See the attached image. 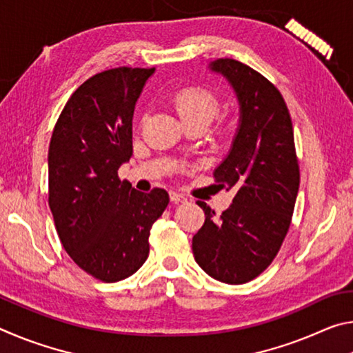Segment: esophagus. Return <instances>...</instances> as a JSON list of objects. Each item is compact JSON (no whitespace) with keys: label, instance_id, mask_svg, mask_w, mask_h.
I'll list each match as a JSON object with an SVG mask.
<instances>
[{"label":"esophagus","instance_id":"34e87169","mask_svg":"<svg viewBox=\"0 0 353 353\" xmlns=\"http://www.w3.org/2000/svg\"><path fill=\"white\" fill-rule=\"evenodd\" d=\"M170 198H171V201H172V202H185V201H187V198H185L183 194L177 193V191H171V193H170Z\"/></svg>","mask_w":353,"mask_h":353}]
</instances>
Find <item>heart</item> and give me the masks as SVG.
Wrapping results in <instances>:
<instances>
[{
    "instance_id": "obj_1",
    "label": "heart",
    "mask_w": 353,
    "mask_h": 353,
    "mask_svg": "<svg viewBox=\"0 0 353 353\" xmlns=\"http://www.w3.org/2000/svg\"><path fill=\"white\" fill-rule=\"evenodd\" d=\"M172 104L183 123L202 121L208 124L219 109L216 94L205 87L182 88L174 94Z\"/></svg>"
}]
</instances>
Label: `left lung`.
<instances>
[{"label":"left lung","instance_id":"8db88e82","mask_svg":"<svg viewBox=\"0 0 353 353\" xmlns=\"http://www.w3.org/2000/svg\"><path fill=\"white\" fill-rule=\"evenodd\" d=\"M208 68L236 94L240 121L229 154L213 171L219 188L234 190L216 218L205 202V223L193 236V255L208 276L240 285L271 265L290 229L299 191L291 117L282 94L248 65L216 59Z\"/></svg>","mask_w":353,"mask_h":353}]
</instances>
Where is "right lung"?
<instances>
[{
    "mask_svg": "<svg viewBox=\"0 0 353 353\" xmlns=\"http://www.w3.org/2000/svg\"><path fill=\"white\" fill-rule=\"evenodd\" d=\"M155 68H113L71 94L48 152L50 208L63 249L81 270L118 282L149 255V232L165 212L163 188L137 191L119 181L132 157L135 103Z\"/></svg>",
    "mask_w": 353,
    "mask_h": 353,
    "instance_id": "add662e5",
    "label": "right lung"
}]
</instances>
